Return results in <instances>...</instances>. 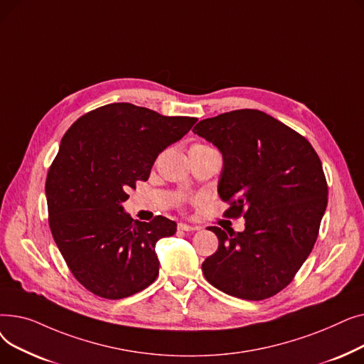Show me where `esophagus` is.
<instances>
[{"label": "esophagus", "mask_w": 364, "mask_h": 364, "mask_svg": "<svg viewBox=\"0 0 364 364\" xmlns=\"http://www.w3.org/2000/svg\"><path fill=\"white\" fill-rule=\"evenodd\" d=\"M178 230H183V232H193V230H198V227L188 225V224H186V223H180V224H178Z\"/></svg>", "instance_id": "esophagus-1"}]
</instances>
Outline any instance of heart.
Segmentation results:
<instances>
[{
    "instance_id": "heart-1",
    "label": "heart",
    "mask_w": 364,
    "mask_h": 364,
    "mask_svg": "<svg viewBox=\"0 0 364 364\" xmlns=\"http://www.w3.org/2000/svg\"><path fill=\"white\" fill-rule=\"evenodd\" d=\"M198 146H200V144H198Z\"/></svg>"
}]
</instances>
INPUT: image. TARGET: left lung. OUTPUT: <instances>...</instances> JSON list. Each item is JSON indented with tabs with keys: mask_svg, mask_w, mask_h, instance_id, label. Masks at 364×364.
<instances>
[{
	"mask_svg": "<svg viewBox=\"0 0 364 364\" xmlns=\"http://www.w3.org/2000/svg\"><path fill=\"white\" fill-rule=\"evenodd\" d=\"M193 132L223 155L218 195L227 217L245 211L243 232L209 227L218 250L202 264L217 289L247 301L286 288L310 255L328 206L313 146L270 114L242 109L200 121Z\"/></svg>",
	"mask_w": 364,
	"mask_h": 364,
	"instance_id": "8db88e82",
	"label": "left lung"
}]
</instances>
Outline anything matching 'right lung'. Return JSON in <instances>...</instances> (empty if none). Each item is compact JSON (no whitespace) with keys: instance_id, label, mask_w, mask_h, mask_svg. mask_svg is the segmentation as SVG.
I'll use <instances>...</instances> for the list:
<instances>
[{"instance_id":"add662e5","label":"right lung","mask_w":364,"mask_h":364,"mask_svg":"<svg viewBox=\"0 0 364 364\" xmlns=\"http://www.w3.org/2000/svg\"><path fill=\"white\" fill-rule=\"evenodd\" d=\"M196 121L112 103L85 113L63 136L46 181L48 223L72 274L90 292L121 299L156 280V242L174 235L177 223L132 220L124 202Z\"/></svg>"}]
</instances>
